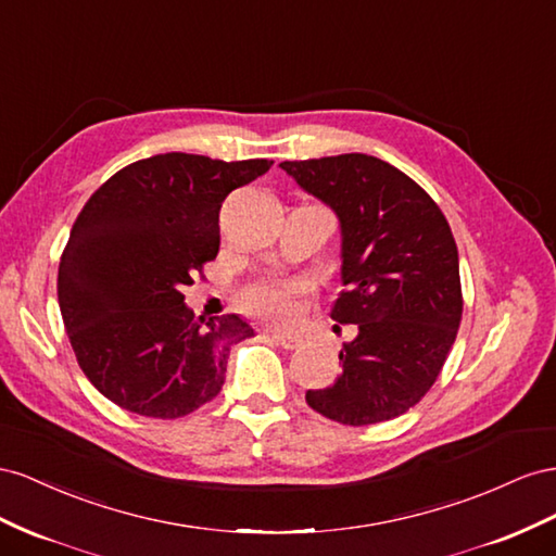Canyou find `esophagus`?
<instances>
[{
	"instance_id": "esophagus-1",
	"label": "esophagus",
	"mask_w": 556,
	"mask_h": 556,
	"mask_svg": "<svg viewBox=\"0 0 556 556\" xmlns=\"http://www.w3.org/2000/svg\"><path fill=\"white\" fill-rule=\"evenodd\" d=\"M263 336L277 340L283 349H298L300 344H303V340H300L298 336H287V332H277V330H267V328L263 330Z\"/></svg>"
}]
</instances>
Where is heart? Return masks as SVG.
<instances>
[{
    "label": "heart",
    "mask_w": 556,
    "mask_h": 556,
    "mask_svg": "<svg viewBox=\"0 0 556 556\" xmlns=\"http://www.w3.org/2000/svg\"><path fill=\"white\" fill-rule=\"evenodd\" d=\"M309 287L295 277H265L244 291V307L273 324H293L305 309Z\"/></svg>",
    "instance_id": "b5f03b06"
}]
</instances>
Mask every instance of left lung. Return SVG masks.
I'll list each match as a JSON object with an SVG mask.
<instances>
[{
  "instance_id": "obj_1",
  "label": "left lung",
  "mask_w": 556,
  "mask_h": 556,
  "mask_svg": "<svg viewBox=\"0 0 556 556\" xmlns=\"http://www.w3.org/2000/svg\"><path fill=\"white\" fill-rule=\"evenodd\" d=\"M340 224V281L330 307L358 328L342 342L336 384L309 389L319 415L368 426L415 407L456 340L464 300L447 218L407 174L366 153L279 165Z\"/></svg>"
}]
</instances>
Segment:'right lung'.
<instances>
[{"mask_svg":"<svg viewBox=\"0 0 556 556\" xmlns=\"http://www.w3.org/2000/svg\"><path fill=\"white\" fill-rule=\"evenodd\" d=\"M269 167L161 153L86 202L60 258L58 300L78 366L111 403L177 419L224 387L230 346L256 332L240 314L195 319L181 289L216 258L230 190Z\"/></svg>","mask_w":556,"mask_h":556,"instance_id":"right-lung-1","label":"right lung"}]
</instances>
